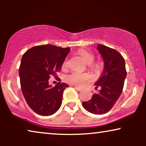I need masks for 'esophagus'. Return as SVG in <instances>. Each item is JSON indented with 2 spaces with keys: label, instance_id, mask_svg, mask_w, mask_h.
<instances>
[{
  "label": "esophagus",
  "instance_id": "esophagus-1",
  "mask_svg": "<svg viewBox=\"0 0 146 146\" xmlns=\"http://www.w3.org/2000/svg\"><path fill=\"white\" fill-rule=\"evenodd\" d=\"M74 88L76 90L78 91V92H80V91H81L82 90V89L81 88H78V87H77V86H74Z\"/></svg>",
  "mask_w": 146,
  "mask_h": 146
}]
</instances>
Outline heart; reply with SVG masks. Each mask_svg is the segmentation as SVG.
<instances>
[{"label": "heart", "instance_id": "obj_1", "mask_svg": "<svg viewBox=\"0 0 146 146\" xmlns=\"http://www.w3.org/2000/svg\"><path fill=\"white\" fill-rule=\"evenodd\" d=\"M78 54L82 57L88 64H90L94 60V56L90 52L85 49H80L78 50ZM63 68L67 66V62L65 61L63 64ZM90 74L88 73H80L78 72H73L66 77V80L68 83L75 85L76 86H83L88 81L91 79Z\"/></svg>", "mask_w": 146, "mask_h": 146}]
</instances>
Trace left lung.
Instances as JSON below:
<instances>
[{
	"mask_svg": "<svg viewBox=\"0 0 146 146\" xmlns=\"http://www.w3.org/2000/svg\"><path fill=\"white\" fill-rule=\"evenodd\" d=\"M97 50L104 60V69L99 79L95 82L98 94H94L91 100L83 102L86 110L94 114H104L111 109L122 92L126 78L125 60L118 52L102 44Z\"/></svg>",
	"mask_w": 146,
	"mask_h": 146,
	"instance_id": "obj_1",
	"label": "left lung"
}]
</instances>
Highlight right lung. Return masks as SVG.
I'll list each match as a JSON object with an SVG mask.
<instances>
[{
  "instance_id": "1",
  "label": "right lung",
  "mask_w": 146,
  "mask_h": 146,
  "mask_svg": "<svg viewBox=\"0 0 146 146\" xmlns=\"http://www.w3.org/2000/svg\"><path fill=\"white\" fill-rule=\"evenodd\" d=\"M70 48L51 44L34 46L24 54L19 68L21 90L29 107L38 114L51 115L61 106L65 83L49 84L51 75L57 77Z\"/></svg>"
}]
</instances>
